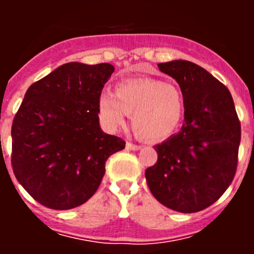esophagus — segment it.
<instances>
[{"label": "esophagus", "mask_w": 254, "mask_h": 254, "mask_svg": "<svg viewBox=\"0 0 254 254\" xmlns=\"http://www.w3.org/2000/svg\"><path fill=\"white\" fill-rule=\"evenodd\" d=\"M126 147H127L128 150H140L141 149L140 145H134V143H132V142L126 143Z\"/></svg>", "instance_id": "obj_1"}]
</instances>
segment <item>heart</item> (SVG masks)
<instances>
[{
    "label": "heart",
    "mask_w": 254,
    "mask_h": 254,
    "mask_svg": "<svg viewBox=\"0 0 254 254\" xmlns=\"http://www.w3.org/2000/svg\"><path fill=\"white\" fill-rule=\"evenodd\" d=\"M185 96L177 85L158 78H131L117 85L116 95L103 93L99 114L108 128L117 129L132 114L133 129L150 141L168 138L178 129L185 114Z\"/></svg>",
    "instance_id": "1"
}]
</instances>
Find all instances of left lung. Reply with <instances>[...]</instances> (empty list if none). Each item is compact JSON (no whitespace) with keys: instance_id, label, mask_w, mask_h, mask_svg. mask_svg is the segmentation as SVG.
<instances>
[{"instance_id":"left-lung-1","label":"left lung","mask_w":254,"mask_h":254,"mask_svg":"<svg viewBox=\"0 0 254 254\" xmlns=\"http://www.w3.org/2000/svg\"><path fill=\"white\" fill-rule=\"evenodd\" d=\"M185 96V123L155 146L158 161L145 172L159 202L183 214L208 207L235 176L241 122L228 87L198 64L185 60L159 64Z\"/></svg>"}]
</instances>
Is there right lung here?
Returning a JSON list of instances; mask_svg holds the SVG:
<instances>
[{"mask_svg": "<svg viewBox=\"0 0 254 254\" xmlns=\"http://www.w3.org/2000/svg\"><path fill=\"white\" fill-rule=\"evenodd\" d=\"M111 64L68 62L34 82L13 118V174L35 201L53 210L82 205L96 192L105 161L125 149L99 125V98Z\"/></svg>", "mask_w": 254, "mask_h": 254, "instance_id": "add662e5", "label": "right lung"}]
</instances>
